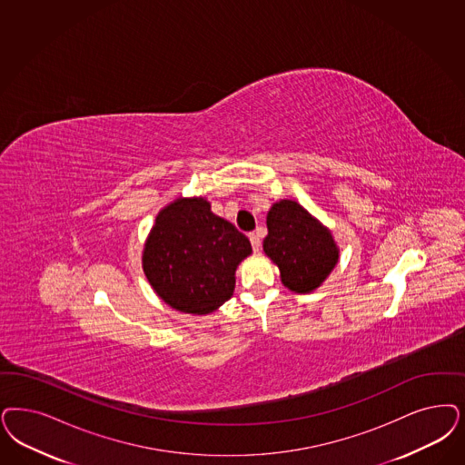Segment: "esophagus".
<instances>
[{
  "instance_id": "34e87169",
  "label": "esophagus",
  "mask_w": 465,
  "mask_h": 465,
  "mask_svg": "<svg viewBox=\"0 0 465 465\" xmlns=\"http://www.w3.org/2000/svg\"><path fill=\"white\" fill-rule=\"evenodd\" d=\"M249 241L252 243V251L259 252L261 251V239L257 233H249Z\"/></svg>"
}]
</instances>
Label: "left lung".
I'll return each mask as SVG.
<instances>
[{
    "label": "left lung",
    "mask_w": 465,
    "mask_h": 465,
    "mask_svg": "<svg viewBox=\"0 0 465 465\" xmlns=\"http://www.w3.org/2000/svg\"><path fill=\"white\" fill-rule=\"evenodd\" d=\"M266 224L262 247L278 264L283 285L297 293L318 289L338 262L331 233L295 201L276 203Z\"/></svg>",
    "instance_id": "8db88e82"
}]
</instances>
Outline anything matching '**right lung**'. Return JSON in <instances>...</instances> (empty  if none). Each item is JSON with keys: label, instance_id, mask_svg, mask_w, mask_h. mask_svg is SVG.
Returning <instances> with one entry per match:
<instances>
[{"label": "right lung", "instance_id": "add662e5", "mask_svg": "<svg viewBox=\"0 0 465 465\" xmlns=\"http://www.w3.org/2000/svg\"><path fill=\"white\" fill-rule=\"evenodd\" d=\"M251 252L249 239L213 214L206 199H176L158 214L143 266L166 304L208 314L233 295L235 270Z\"/></svg>", "mask_w": 465, "mask_h": 465}]
</instances>
